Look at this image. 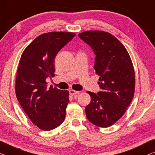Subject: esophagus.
Here are the masks:
<instances>
[{
	"mask_svg": "<svg viewBox=\"0 0 155 155\" xmlns=\"http://www.w3.org/2000/svg\"><path fill=\"white\" fill-rule=\"evenodd\" d=\"M78 93H79V92H78V91H74V90H70V95H71V96L74 95L75 97H77V94Z\"/></svg>",
	"mask_w": 155,
	"mask_h": 155,
	"instance_id": "1",
	"label": "esophagus"
}]
</instances>
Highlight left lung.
Wrapping results in <instances>:
<instances>
[{"label":"left lung","mask_w":155,"mask_h":155,"mask_svg":"<svg viewBox=\"0 0 155 155\" xmlns=\"http://www.w3.org/2000/svg\"><path fill=\"white\" fill-rule=\"evenodd\" d=\"M78 37L95 55L94 68L100 76L101 89L97 94L87 92L91 101L85 107V114L94 125L108 127L124 115L132 101L135 90L132 62L124 45L109 33L89 31Z\"/></svg>","instance_id":"left-lung-1"}]
</instances>
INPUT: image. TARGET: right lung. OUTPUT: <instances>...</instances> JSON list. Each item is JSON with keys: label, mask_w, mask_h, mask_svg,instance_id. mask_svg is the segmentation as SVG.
I'll return each mask as SVG.
<instances>
[{"label": "right lung", "mask_w": 155, "mask_h": 155, "mask_svg": "<svg viewBox=\"0 0 155 155\" xmlns=\"http://www.w3.org/2000/svg\"><path fill=\"white\" fill-rule=\"evenodd\" d=\"M76 35L50 32L36 38L21 56L16 77L18 102L33 124L45 131L61 125L65 117L69 91L50 86L46 79L54 77L55 57Z\"/></svg>", "instance_id": "obj_1"}]
</instances>
